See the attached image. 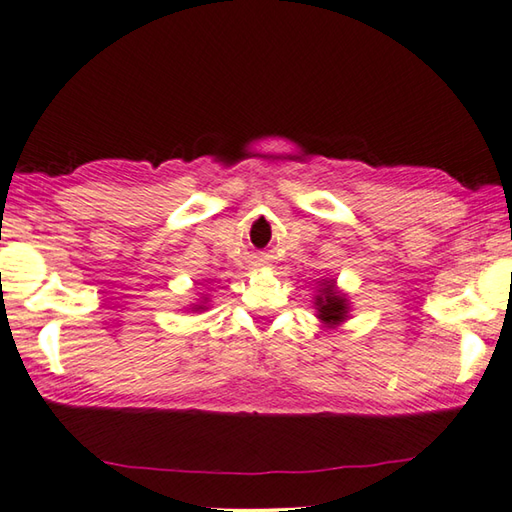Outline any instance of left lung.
Wrapping results in <instances>:
<instances>
[{"mask_svg": "<svg viewBox=\"0 0 512 512\" xmlns=\"http://www.w3.org/2000/svg\"><path fill=\"white\" fill-rule=\"evenodd\" d=\"M315 306H317V317L321 319V324H326L328 328H335L342 324V321L348 317V308H351L346 301V294H342L335 288V281H324L319 294L315 297Z\"/></svg>", "mask_w": 512, "mask_h": 512, "instance_id": "1", "label": "left lung"}]
</instances>
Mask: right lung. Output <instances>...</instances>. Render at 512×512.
Masks as SVG:
<instances>
[{
	"instance_id": "obj_1",
	"label": "right lung",
	"mask_w": 512,
	"mask_h": 512,
	"mask_svg": "<svg viewBox=\"0 0 512 512\" xmlns=\"http://www.w3.org/2000/svg\"><path fill=\"white\" fill-rule=\"evenodd\" d=\"M204 301H206V299H204ZM193 310H204V306L200 303V306H193Z\"/></svg>"
}]
</instances>
